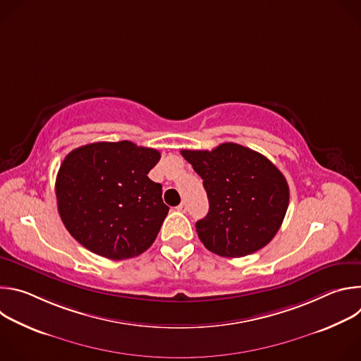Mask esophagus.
Instances as JSON below:
<instances>
[{
  "label": "esophagus",
  "mask_w": 361,
  "mask_h": 361,
  "mask_svg": "<svg viewBox=\"0 0 361 361\" xmlns=\"http://www.w3.org/2000/svg\"><path fill=\"white\" fill-rule=\"evenodd\" d=\"M177 210L180 213H187V204L185 202H181L180 205H177Z\"/></svg>",
  "instance_id": "obj_1"
}]
</instances>
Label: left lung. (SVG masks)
<instances>
[{
	"label": "left lung",
	"instance_id": "8db88e82",
	"mask_svg": "<svg viewBox=\"0 0 361 361\" xmlns=\"http://www.w3.org/2000/svg\"><path fill=\"white\" fill-rule=\"evenodd\" d=\"M181 154L207 191L209 214L195 223L205 248L235 259L267 245L288 207V184L281 171L263 154L234 142Z\"/></svg>",
	"mask_w": 361,
	"mask_h": 361
}]
</instances>
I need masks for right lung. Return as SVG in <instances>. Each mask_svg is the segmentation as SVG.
<instances>
[{
    "mask_svg": "<svg viewBox=\"0 0 361 361\" xmlns=\"http://www.w3.org/2000/svg\"><path fill=\"white\" fill-rule=\"evenodd\" d=\"M160 159L157 149L131 141L73 149L56 180L59 213L68 233L110 260L144 252L169 214L161 184L147 176Z\"/></svg>",
    "mask_w": 361,
    "mask_h": 361,
    "instance_id": "1",
    "label": "right lung"
}]
</instances>
